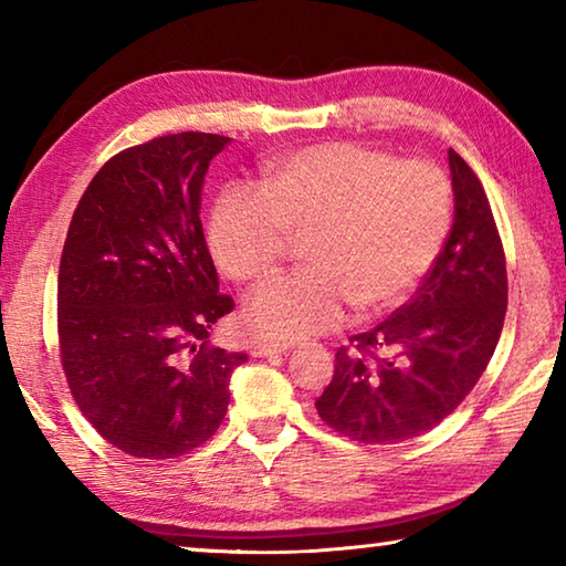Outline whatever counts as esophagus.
<instances>
[{"mask_svg": "<svg viewBox=\"0 0 566 566\" xmlns=\"http://www.w3.org/2000/svg\"><path fill=\"white\" fill-rule=\"evenodd\" d=\"M254 357H276V354H286V347L282 344H270V342H256L252 347Z\"/></svg>", "mask_w": 566, "mask_h": 566, "instance_id": "esophagus-1", "label": "esophagus"}]
</instances>
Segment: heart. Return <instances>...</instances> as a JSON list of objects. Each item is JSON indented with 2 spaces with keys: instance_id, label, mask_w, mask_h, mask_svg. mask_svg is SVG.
<instances>
[{
  "instance_id": "heart-1",
  "label": "heart",
  "mask_w": 566,
  "mask_h": 566,
  "mask_svg": "<svg viewBox=\"0 0 566 566\" xmlns=\"http://www.w3.org/2000/svg\"><path fill=\"white\" fill-rule=\"evenodd\" d=\"M452 224V185L429 159H397L357 142H319L266 165L260 189L229 181L207 222L229 280L256 286L280 270L292 237L306 266L264 286L247 329L296 342L327 332L352 304L391 310L424 280Z\"/></svg>"
}]
</instances>
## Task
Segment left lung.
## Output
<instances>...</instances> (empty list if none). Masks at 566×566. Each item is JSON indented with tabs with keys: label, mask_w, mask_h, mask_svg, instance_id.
<instances>
[{
	"label": "left lung",
	"mask_w": 566,
	"mask_h": 566,
	"mask_svg": "<svg viewBox=\"0 0 566 566\" xmlns=\"http://www.w3.org/2000/svg\"><path fill=\"white\" fill-rule=\"evenodd\" d=\"M454 224L407 304L337 349L314 401L324 424L361 444H397L434 429L490 364L506 314V260L490 199L449 149Z\"/></svg>",
	"instance_id": "8db88e82"
}]
</instances>
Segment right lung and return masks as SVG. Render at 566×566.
I'll return each instance as SVG.
<instances>
[{"mask_svg":"<svg viewBox=\"0 0 566 566\" xmlns=\"http://www.w3.org/2000/svg\"><path fill=\"white\" fill-rule=\"evenodd\" d=\"M232 139L179 132L122 149L76 205L56 282L60 359L76 407L112 447L175 459L227 415L242 352L209 344L219 292L199 202Z\"/></svg>","mask_w":566,"mask_h":566,"instance_id":"1","label":"right lung"}]
</instances>
